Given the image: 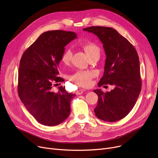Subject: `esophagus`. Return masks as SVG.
<instances>
[{"instance_id":"obj_1","label":"esophagus","mask_w":158,"mask_h":158,"mask_svg":"<svg viewBox=\"0 0 158 158\" xmlns=\"http://www.w3.org/2000/svg\"><path fill=\"white\" fill-rule=\"evenodd\" d=\"M84 92H85L84 89H79V90L77 91V92H76V94H77V95H81V94H83Z\"/></svg>"}]
</instances>
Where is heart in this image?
Returning <instances> with one entry per match:
<instances>
[{
    "label": "heart",
    "instance_id": "obj_1",
    "mask_svg": "<svg viewBox=\"0 0 158 158\" xmlns=\"http://www.w3.org/2000/svg\"><path fill=\"white\" fill-rule=\"evenodd\" d=\"M82 48L86 53L89 60L92 58L99 57L100 55V48L92 42H86L82 45ZM72 57V51L70 48H66L61 56V62L68 65L71 61ZM95 76V73L89 70H77L73 73L70 77L71 81L79 86L82 87H88L91 85V81Z\"/></svg>",
    "mask_w": 158,
    "mask_h": 158
}]
</instances>
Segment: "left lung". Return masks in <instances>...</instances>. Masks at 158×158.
Masks as SVG:
<instances>
[{"label": "left lung", "mask_w": 158, "mask_h": 158, "mask_svg": "<svg viewBox=\"0 0 158 158\" xmlns=\"http://www.w3.org/2000/svg\"><path fill=\"white\" fill-rule=\"evenodd\" d=\"M83 31L92 32L103 44L106 59L98 87L114 86L106 93L94 90L98 97L95 114L106 122L118 121L133 108L142 89L138 55L134 46L114 29L92 26Z\"/></svg>", "instance_id": "left-lung-1"}]
</instances>
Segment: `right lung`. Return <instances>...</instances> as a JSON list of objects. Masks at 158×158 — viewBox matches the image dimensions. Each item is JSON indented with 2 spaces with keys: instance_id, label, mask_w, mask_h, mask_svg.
<instances>
[{
  "instance_id": "right-lung-1",
  "label": "right lung",
  "mask_w": 158,
  "mask_h": 158,
  "mask_svg": "<svg viewBox=\"0 0 158 158\" xmlns=\"http://www.w3.org/2000/svg\"><path fill=\"white\" fill-rule=\"evenodd\" d=\"M77 38L76 33L62 30L44 32L21 57L18 93L27 110L41 124L55 126L64 122L70 113L74 94L61 86L52 91L53 83L64 80L58 77V64L64 47Z\"/></svg>"
}]
</instances>
